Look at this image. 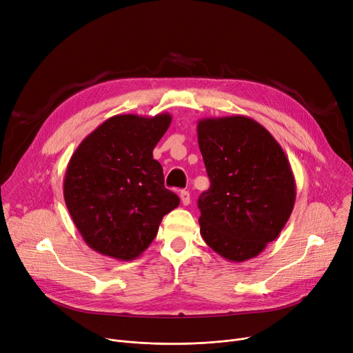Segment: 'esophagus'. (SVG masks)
I'll return each mask as SVG.
<instances>
[{
    "mask_svg": "<svg viewBox=\"0 0 353 353\" xmlns=\"http://www.w3.org/2000/svg\"><path fill=\"white\" fill-rule=\"evenodd\" d=\"M180 200H181V203H183L184 206H188L189 203H190V193H189V192H186V190L180 192Z\"/></svg>",
    "mask_w": 353,
    "mask_h": 353,
    "instance_id": "obj_1",
    "label": "esophagus"
}]
</instances>
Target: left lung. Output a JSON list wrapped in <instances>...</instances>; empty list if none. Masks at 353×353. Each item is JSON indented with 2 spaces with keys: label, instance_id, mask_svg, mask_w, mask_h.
Returning a JSON list of instances; mask_svg holds the SVG:
<instances>
[{
  "label": "left lung",
  "instance_id": "1",
  "mask_svg": "<svg viewBox=\"0 0 353 353\" xmlns=\"http://www.w3.org/2000/svg\"><path fill=\"white\" fill-rule=\"evenodd\" d=\"M199 148L210 188L199 197L200 234L229 262L262 253L289 220L296 181L281 144L246 116L201 119Z\"/></svg>",
  "mask_w": 353,
  "mask_h": 353
}]
</instances>
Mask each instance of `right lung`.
I'll return each mask as SVG.
<instances>
[{
  "mask_svg": "<svg viewBox=\"0 0 353 353\" xmlns=\"http://www.w3.org/2000/svg\"><path fill=\"white\" fill-rule=\"evenodd\" d=\"M172 123L119 114L91 132L72 153L64 176V200L88 248L128 262L156 237L164 214L180 199L164 188L153 150Z\"/></svg>",
  "mask_w": 353,
  "mask_h": 353,
  "instance_id": "add662e5",
  "label": "right lung"
}]
</instances>
